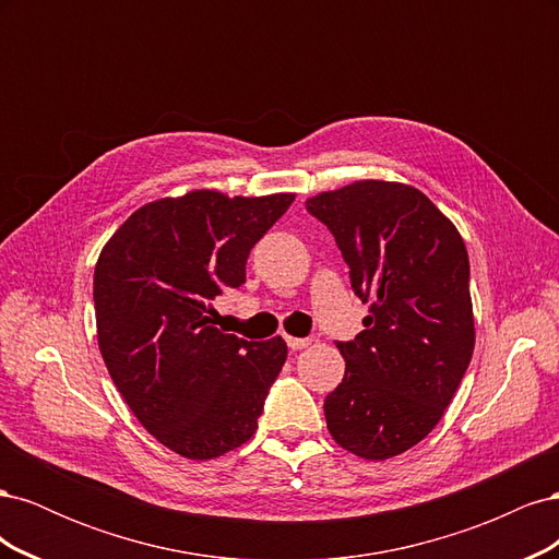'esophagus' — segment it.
<instances>
[{"instance_id":"obj_1","label":"esophagus","mask_w":559,"mask_h":559,"mask_svg":"<svg viewBox=\"0 0 559 559\" xmlns=\"http://www.w3.org/2000/svg\"><path fill=\"white\" fill-rule=\"evenodd\" d=\"M286 345H289V349H302L310 345V337H294V335H286Z\"/></svg>"}]
</instances>
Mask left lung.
Instances as JSON below:
<instances>
[{
  "label": "left lung",
  "mask_w": 559,
  "mask_h": 559,
  "mask_svg": "<svg viewBox=\"0 0 559 559\" xmlns=\"http://www.w3.org/2000/svg\"><path fill=\"white\" fill-rule=\"evenodd\" d=\"M306 207L335 238L370 314L337 343L345 378L324 401L333 441L364 460L417 445L443 417L476 343L460 230L413 186L354 181Z\"/></svg>",
  "instance_id": "obj_1"
}]
</instances>
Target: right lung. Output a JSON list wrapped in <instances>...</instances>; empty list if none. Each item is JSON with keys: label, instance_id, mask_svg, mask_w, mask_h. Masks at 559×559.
<instances>
[{"label": "right lung", "instance_id": "right-lung-1", "mask_svg": "<svg viewBox=\"0 0 559 559\" xmlns=\"http://www.w3.org/2000/svg\"><path fill=\"white\" fill-rule=\"evenodd\" d=\"M294 193L191 191L128 216L93 277L97 343L142 427L186 460L247 443L286 361L282 337L253 343L212 326V300L245 284L251 247Z\"/></svg>", "mask_w": 559, "mask_h": 559}]
</instances>
